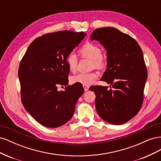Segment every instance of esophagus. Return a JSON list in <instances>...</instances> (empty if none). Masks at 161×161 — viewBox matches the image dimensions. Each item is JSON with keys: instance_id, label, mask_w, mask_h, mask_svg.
Masks as SVG:
<instances>
[{"instance_id": "obj_1", "label": "esophagus", "mask_w": 161, "mask_h": 161, "mask_svg": "<svg viewBox=\"0 0 161 161\" xmlns=\"http://www.w3.org/2000/svg\"><path fill=\"white\" fill-rule=\"evenodd\" d=\"M83 88L85 89V91H89V86L88 85H83Z\"/></svg>"}]
</instances>
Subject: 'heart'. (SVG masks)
Segmentation results:
<instances>
[{"mask_svg": "<svg viewBox=\"0 0 161 161\" xmlns=\"http://www.w3.org/2000/svg\"><path fill=\"white\" fill-rule=\"evenodd\" d=\"M80 54L85 58H89L93 62V66L97 69H102L105 65V60L102 56L101 48L94 43L87 42L82 46L79 51ZM66 62L70 72L76 70L77 58L75 53H71L66 57ZM98 77L96 72L79 73L72 77L71 82L73 84H80L82 85H91Z\"/></svg>", "mask_w": 161, "mask_h": 161, "instance_id": "1", "label": "heart"}]
</instances>
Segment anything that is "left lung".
<instances>
[{"instance_id": "1", "label": "left lung", "mask_w": 161, "mask_h": 161, "mask_svg": "<svg viewBox=\"0 0 161 161\" xmlns=\"http://www.w3.org/2000/svg\"><path fill=\"white\" fill-rule=\"evenodd\" d=\"M91 40H97L107 52V69L101 80L108 86H91L94 91L95 108L100 118L109 124L127 122L138 113L143 102L147 70L138 43L118 29L98 28Z\"/></svg>"}]
</instances>
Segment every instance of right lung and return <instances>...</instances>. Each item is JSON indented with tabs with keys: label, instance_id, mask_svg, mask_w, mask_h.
<instances>
[{
	"label": "right lung",
	"instance_id": "right-lung-1",
	"mask_svg": "<svg viewBox=\"0 0 161 161\" xmlns=\"http://www.w3.org/2000/svg\"><path fill=\"white\" fill-rule=\"evenodd\" d=\"M86 35L71 31L46 34L32 42L22 58L18 72L22 103L37 122L47 128L67 123L84 92L80 84L66 86L70 70L66 59ZM59 85L66 89L58 92Z\"/></svg>",
	"mask_w": 161,
	"mask_h": 161
}]
</instances>
